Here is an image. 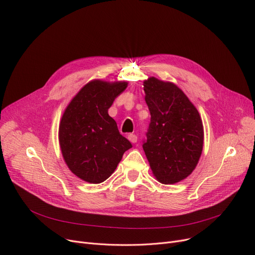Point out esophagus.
Returning <instances> with one entry per match:
<instances>
[{"mask_svg":"<svg viewBox=\"0 0 255 255\" xmlns=\"http://www.w3.org/2000/svg\"><path fill=\"white\" fill-rule=\"evenodd\" d=\"M127 138H128L129 141L132 142V143H135V142L137 141V136H136L135 134H128Z\"/></svg>","mask_w":255,"mask_h":255,"instance_id":"34e87169","label":"esophagus"}]
</instances>
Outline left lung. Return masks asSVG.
Listing matches in <instances>:
<instances>
[{
  "label": "left lung",
  "instance_id": "1",
  "mask_svg": "<svg viewBox=\"0 0 255 255\" xmlns=\"http://www.w3.org/2000/svg\"><path fill=\"white\" fill-rule=\"evenodd\" d=\"M143 91L151 114L145 157L158 182L176 184L191 175L202 156V118L176 84L151 76L143 80Z\"/></svg>",
  "mask_w": 255,
  "mask_h": 255
}]
</instances>
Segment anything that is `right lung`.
<instances>
[{"label": "right lung", "mask_w": 255, "mask_h": 255, "mask_svg": "<svg viewBox=\"0 0 255 255\" xmlns=\"http://www.w3.org/2000/svg\"><path fill=\"white\" fill-rule=\"evenodd\" d=\"M128 82L93 79L66 106L59 125V143L66 165L85 182H104L117 168L130 141L120 134L109 115Z\"/></svg>", "instance_id": "obj_1"}]
</instances>
